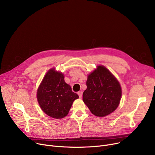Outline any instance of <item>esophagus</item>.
<instances>
[{"label": "esophagus", "mask_w": 155, "mask_h": 155, "mask_svg": "<svg viewBox=\"0 0 155 155\" xmlns=\"http://www.w3.org/2000/svg\"><path fill=\"white\" fill-rule=\"evenodd\" d=\"M82 92H78V95H79V97L80 98H82Z\"/></svg>", "instance_id": "obj_1"}]
</instances>
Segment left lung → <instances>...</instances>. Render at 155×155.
<instances>
[{
	"label": "left lung",
	"mask_w": 155,
	"mask_h": 155,
	"mask_svg": "<svg viewBox=\"0 0 155 155\" xmlns=\"http://www.w3.org/2000/svg\"><path fill=\"white\" fill-rule=\"evenodd\" d=\"M87 87L83 101L94 115L106 116L119 106L122 95L120 84L105 67L97 66L88 75Z\"/></svg>",
	"instance_id": "8db88e82"
}]
</instances>
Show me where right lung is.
<instances>
[{
  "instance_id": "1",
  "label": "right lung",
  "mask_w": 155,
  "mask_h": 155,
  "mask_svg": "<svg viewBox=\"0 0 155 155\" xmlns=\"http://www.w3.org/2000/svg\"><path fill=\"white\" fill-rule=\"evenodd\" d=\"M78 95L72 92L71 87L65 83L62 73L54 68L49 70L37 91V99L43 111L54 119L66 116L71 105Z\"/></svg>"
}]
</instances>
